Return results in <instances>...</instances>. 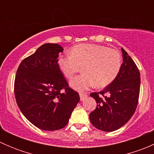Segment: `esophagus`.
Segmentation results:
<instances>
[{
	"label": "esophagus",
	"instance_id": "1",
	"mask_svg": "<svg viewBox=\"0 0 154 154\" xmlns=\"http://www.w3.org/2000/svg\"><path fill=\"white\" fill-rule=\"evenodd\" d=\"M87 94L86 93H80V100H84L87 97Z\"/></svg>",
	"mask_w": 154,
	"mask_h": 154
}]
</instances>
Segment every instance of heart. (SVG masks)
Masks as SVG:
<instances>
[{"label": "heart", "mask_w": 154, "mask_h": 154, "mask_svg": "<svg viewBox=\"0 0 154 154\" xmlns=\"http://www.w3.org/2000/svg\"><path fill=\"white\" fill-rule=\"evenodd\" d=\"M57 64L68 79L81 67L83 74L71 80L70 86L84 91L94 85L99 88L109 85L119 75L122 60L117 50L96 44H79L71 48L69 55L60 56Z\"/></svg>", "instance_id": "b5f03b06"}]
</instances>
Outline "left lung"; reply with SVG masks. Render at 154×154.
<instances>
[{"instance_id":"1","label":"left lung","mask_w":154,"mask_h":154,"mask_svg":"<svg viewBox=\"0 0 154 154\" xmlns=\"http://www.w3.org/2000/svg\"><path fill=\"white\" fill-rule=\"evenodd\" d=\"M123 63L119 75L99 92L90 96L97 103L89 114L91 123L102 131L118 130L131 119L138 105L140 72L131 57L122 48Z\"/></svg>"}]
</instances>
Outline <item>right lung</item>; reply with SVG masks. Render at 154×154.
Masks as SVG:
<instances>
[{
  "mask_svg": "<svg viewBox=\"0 0 154 154\" xmlns=\"http://www.w3.org/2000/svg\"><path fill=\"white\" fill-rule=\"evenodd\" d=\"M63 51L60 45H42L22 60L15 75L17 104L29 122L43 130L66 127L80 100L58 67L59 54Z\"/></svg>",
  "mask_w": 154,
  "mask_h": 154,
  "instance_id": "add662e5",
  "label": "right lung"
}]
</instances>
